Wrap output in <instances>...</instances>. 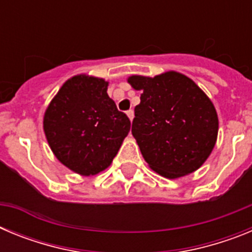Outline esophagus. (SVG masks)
<instances>
[{"label": "esophagus", "instance_id": "1", "mask_svg": "<svg viewBox=\"0 0 252 252\" xmlns=\"http://www.w3.org/2000/svg\"><path fill=\"white\" fill-rule=\"evenodd\" d=\"M126 115H127V117H128V119H130L131 121H132L133 116H135V115H133V111H132V110H128L127 112H126Z\"/></svg>", "mask_w": 252, "mask_h": 252}]
</instances>
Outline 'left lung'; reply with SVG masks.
I'll return each mask as SVG.
<instances>
[{
  "instance_id": "obj_1",
  "label": "left lung",
  "mask_w": 252,
  "mask_h": 252,
  "mask_svg": "<svg viewBox=\"0 0 252 252\" xmlns=\"http://www.w3.org/2000/svg\"><path fill=\"white\" fill-rule=\"evenodd\" d=\"M127 82L141 91L131 132L149 166L169 179L201 168L218 133L217 112L206 93L173 70L154 78L131 75Z\"/></svg>"
}]
</instances>
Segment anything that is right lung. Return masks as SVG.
Listing matches in <instances>:
<instances>
[{"instance_id":"right-lung-1","label":"right lung","mask_w":252,"mask_h":252,"mask_svg":"<svg viewBox=\"0 0 252 252\" xmlns=\"http://www.w3.org/2000/svg\"><path fill=\"white\" fill-rule=\"evenodd\" d=\"M108 82L81 74L70 78L51 99L44 132L63 165L81 175H95L111 165L131 122L107 94Z\"/></svg>"}]
</instances>
